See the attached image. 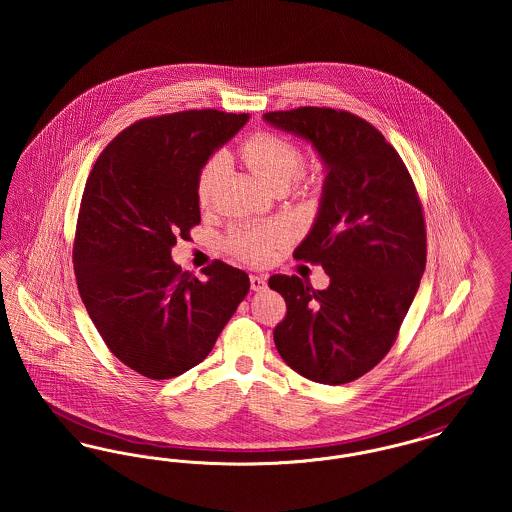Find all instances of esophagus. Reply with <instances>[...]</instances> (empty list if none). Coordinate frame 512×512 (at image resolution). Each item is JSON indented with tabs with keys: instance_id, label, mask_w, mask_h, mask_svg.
<instances>
[{
	"instance_id": "obj_1",
	"label": "esophagus",
	"mask_w": 512,
	"mask_h": 512,
	"mask_svg": "<svg viewBox=\"0 0 512 512\" xmlns=\"http://www.w3.org/2000/svg\"><path fill=\"white\" fill-rule=\"evenodd\" d=\"M249 284H251L253 292H263L267 288V278L259 276V274H251L249 276Z\"/></svg>"
}]
</instances>
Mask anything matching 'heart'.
<instances>
[{
    "instance_id": "b5f03b06",
    "label": "heart",
    "mask_w": 512,
    "mask_h": 512,
    "mask_svg": "<svg viewBox=\"0 0 512 512\" xmlns=\"http://www.w3.org/2000/svg\"><path fill=\"white\" fill-rule=\"evenodd\" d=\"M245 169L274 190L290 188L297 197H313L318 190L317 172H305L303 151L293 140L259 130L247 136L236 149ZM224 163L220 157L207 159L195 178V201L201 211H209L215 203ZM288 242V232L280 224H261L234 228L226 240V251L247 265H265L272 253Z\"/></svg>"
}]
</instances>
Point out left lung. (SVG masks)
<instances>
[{"mask_svg": "<svg viewBox=\"0 0 512 512\" xmlns=\"http://www.w3.org/2000/svg\"><path fill=\"white\" fill-rule=\"evenodd\" d=\"M265 121L309 140L328 169L317 222L293 257L324 268L330 286L268 278L286 299L274 343L297 374L347 384L388 355L413 303L426 267L422 203L395 147L365 119L297 107Z\"/></svg>", "mask_w": 512, "mask_h": 512, "instance_id": "1", "label": "left lung"}]
</instances>
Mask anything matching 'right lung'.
<instances>
[{"label":"right lung","mask_w":512,"mask_h":512,"mask_svg":"<svg viewBox=\"0 0 512 512\" xmlns=\"http://www.w3.org/2000/svg\"><path fill=\"white\" fill-rule=\"evenodd\" d=\"M249 115L190 109L130 124L90 172L74 232L82 303L109 351L169 380L199 365L249 292V276L215 259L205 280L171 259L201 215L195 178Z\"/></svg>","instance_id":"1"}]
</instances>
